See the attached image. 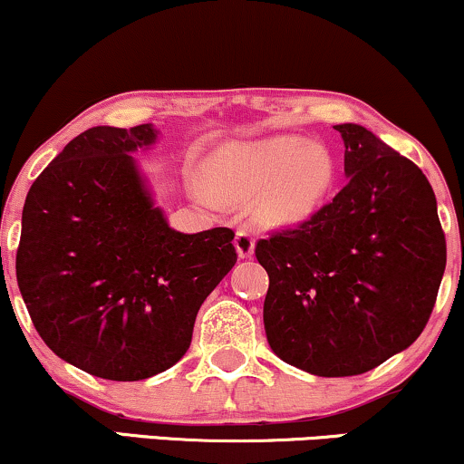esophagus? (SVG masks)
I'll list each match as a JSON object with an SVG mask.
<instances>
[{"mask_svg":"<svg viewBox=\"0 0 464 464\" xmlns=\"http://www.w3.org/2000/svg\"><path fill=\"white\" fill-rule=\"evenodd\" d=\"M236 248H237L239 257H250V255H253V250H255V236H253V231H250V228H246V227L237 228V233H236Z\"/></svg>","mask_w":464,"mask_h":464,"instance_id":"esophagus-1","label":"esophagus"}]
</instances>
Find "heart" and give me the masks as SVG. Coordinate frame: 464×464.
<instances>
[{
    "label": "heart",
    "mask_w": 464,
    "mask_h": 464,
    "mask_svg": "<svg viewBox=\"0 0 464 464\" xmlns=\"http://www.w3.org/2000/svg\"><path fill=\"white\" fill-rule=\"evenodd\" d=\"M211 189L231 202L253 200L255 214L268 225H295L318 209L334 179V165L323 148L299 137L233 143L207 163ZM196 194L211 191L194 183Z\"/></svg>",
    "instance_id": "b5f03b06"
}]
</instances>
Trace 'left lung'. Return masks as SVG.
Wrapping results in <instances>:
<instances>
[{
	"label": "left lung",
	"mask_w": 464,
	"mask_h": 464,
	"mask_svg": "<svg viewBox=\"0 0 464 464\" xmlns=\"http://www.w3.org/2000/svg\"><path fill=\"white\" fill-rule=\"evenodd\" d=\"M347 185L295 228L259 239L270 349L318 377L360 375L419 338L447 246L436 196L410 159L364 126H334Z\"/></svg>",
	"instance_id": "1"
}]
</instances>
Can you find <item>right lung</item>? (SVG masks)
Here are the masks:
<instances>
[{"label": "right lung", "instance_id": "add662e5", "mask_svg": "<svg viewBox=\"0 0 464 464\" xmlns=\"http://www.w3.org/2000/svg\"><path fill=\"white\" fill-rule=\"evenodd\" d=\"M152 124L95 126L32 183L21 216L17 284L58 358L113 382L174 366L196 314L237 262L227 227L169 228L132 152Z\"/></svg>", "mask_w": 464, "mask_h": 464}]
</instances>
